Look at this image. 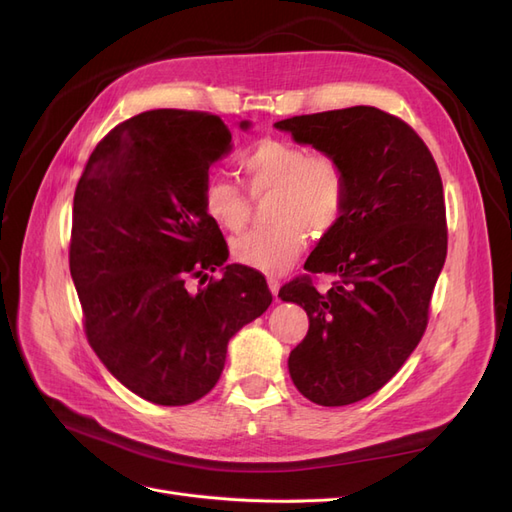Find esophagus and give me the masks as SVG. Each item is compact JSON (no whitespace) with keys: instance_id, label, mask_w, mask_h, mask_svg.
<instances>
[{"instance_id":"34e87169","label":"esophagus","mask_w":512,"mask_h":512,"mask_svg":"<svg viewBox=\"0 0 512 512\" xmlns=\"http://www.w3.org/2000/svg\"><path fill=\"white\" fill-rule=\"evenodd\" d=\"M269 290L273 292V297H277V292H280V282L273 280V277H269Z\"/></svg>"}]
</instances>
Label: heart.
I'll return each mask as SVG.
<instances>
[{"mask_svg":"<svg viewBox=\"0 0 512 512\" xmlns=\"http://www.w3.org/2000/svg\"><path fill=\"white\" fill-rule=\"evenodd\" d=\"M239 170L254 198L271 194L269 222L232 241V258L247 269L280 275L288 271L305 247V230L324 237L342 224L350 179L333 153H309L284 138H262L239 158ZM207 218L228 232L250 222L252 198L239 183L211 177L203 190Z\"/></svg>","mask_w":512,"mask_h":512,"instance_id":"heart-1","label":"heart"}]
</instances>
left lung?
Listing matches in <instances>:
<instances>
[{"label":"left lung","instance_id":"obj_1","mask_svg":"<svg viewBox=\"0 0 512 512\" xmlns=\"http://www.w3.org/2000/svg\"><path fill=\"white\" fill-rule=\"evenodd\" d=\"M297 143L333 153L350 179L342 224L324 235L305 275L280 288L309 318L290 352L294 386L318 406H348L380 391L421 342L448 230L436 160L412 126L376 106L275 123ZM316 272L336 282L313 284Z\"/></svg>","mask_w":512,"mask_h":512}]
</instances>
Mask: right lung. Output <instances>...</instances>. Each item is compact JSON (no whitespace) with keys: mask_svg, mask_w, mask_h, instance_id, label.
Returning a JSON list of instances; mask_svg holds the SVG:
<instances>
[{"mask_svg":"<svg viewBox=\"0 0 512 512\" xmlns=\"http://www.w3.org/2000/svg\"><path fill=\"white\" fill-rule=\"evenodd\" d=\"M228 149L218 115L147 111L102 138L74 192L70 273L87 342L126 389L160 406L205 397L228 339L273 301L256 269L209 275L228 245L203 211V190Z\"/></svg>","mask_w":512,"mask_h":512,"instance_id":"1","label":"right lung"}]
</instances>
